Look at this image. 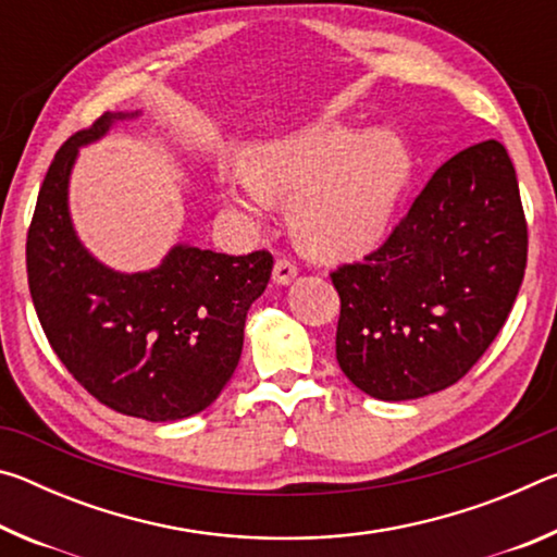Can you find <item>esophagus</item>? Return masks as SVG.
Wrapping results in <instances>:
<instances>
[{"label": "esophagus", "instance_id": "esophagus-1", "mask_svg": "<svg viewBox=\"0 0 557 557\" xmlns=\"http://www.w3.org/2000/svg\"><path fill=\"white\" fill-rule=\"evenodd\" d=\"M297 265L287 258H277L275 260V268H272V280H275V285H289L292 280L297 277Z\"/></svg>", "mask_w": 557, "mask_h": 557}]
</instances>
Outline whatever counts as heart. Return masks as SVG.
<instances>
[{
    "label": "heart",
    "mask_w": 557,
    "mask_h": 557,
    "mask_svg": "<svg viewBox=\"0 0 557 557\" xmlns=\"http://www.w3.org/2000/svg\"><path fill=\"white\" fill-rule=\"evenodd\" d=\"M408 178L410 154L393 129L351 135L338 122H309L262 139L245 152V172H221L225 199L252 215L292 196V233L322 258L373 248L388 231Z\"/></svg>",
    "instance_id": "1"
}]
</instances>
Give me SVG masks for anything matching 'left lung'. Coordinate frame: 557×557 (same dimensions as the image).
Here are the masks:
<instances>
[{
  "instance_id": "1",
  "label": "left lung",
  "mask_w": 557,
  "mask_h": 557,
  "mask_svg": "<svg viewBox=\"0 0 557 557\" xmlns=\"http://www.w3.org/2000/svg\"><path fill=\"white\" fill-rule=\"evenodd\" d=\"M528 228L506 147L442 164L391 238L332 272L336 361L358 391L414 400L455 385L502 332L521 289Z\"/></svg>"
}]
</instances>
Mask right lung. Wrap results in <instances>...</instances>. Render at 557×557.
Segmentation results:
<instances>
[{
  "mask_svg": "<svg viewBox=\"0 0 557 557\" xmlns=\"http://www.w3.org/2000/svg\"><path fill=\"white\" fill-rule=\"evenodd\" d=\"M137 115L106 112L55 152L26 238V272L44 334L73 379L122 414L174 422L209 408L231 381L272 256L176 243L145 272L112 270L90 256L71 221L73 164L81 147Z\"/></svg>",
  "mask_w": 557,
  "mask_h": 557,
  "instance_id": "1",
  "label": "right lung"
}]
</instances>
